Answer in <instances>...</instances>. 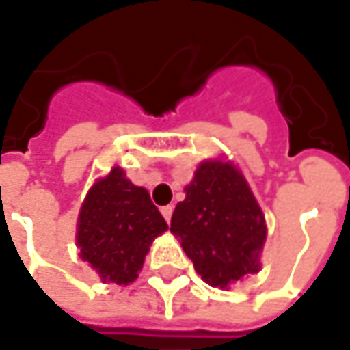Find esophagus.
Wrapping results in <instances>:
<instances>
[{"label":"esophagus","mask_w":350,"mask_h":350,"mask_svg":"<svg viewBox=\"0 0 350 350\" xmlns=\"http://www.w3.org/2000/svg\"><path fill=\"white\" fill-rule=\"evenodd\" d=\"M171 214H173V206H163L161 208V216L165 218V222H171Z\"/></svg>","instance_id":"obj_1"}]
</instances>
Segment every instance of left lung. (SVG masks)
Returning a JSON list of instances; mask_svg holds the SVG:
<instances>
[{"instance_id": "8db88e82", "label": "left lung", "mask_w": 350, "mask_h": 350, "mask_svg": "<svg viewBox=\"0 0 350 350\" xmlns=\"http://www.w3.org/2000/svg\"><path fill=\"white\" fill-rule=\"evenodd\" d=\"M185 193L171 216V232L202 280L228 288L259 273L267 226L241 171L230 161H202Z\"/></svg>"}]
</instances>
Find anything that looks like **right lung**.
Returning a JSON list of instances; mask_svg holds the SVG:
<instances>
[{"mask_svg":"<svg viewBox=\"0 0 350 350\" xmlns=\"http://www.w3.org/2000/svg\"><path fill=\"white\" fill-rule=\"evenodd\" d=\"M167 222L144 187L113 167L89 189L77 218L79 257L91 265L103 282L130 284L138 278L144 259Z\"/></svg>","mask_w":350,"mask_h":350,"instance_id":"1","label":"right lung"}]
</instances>
